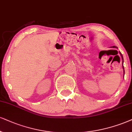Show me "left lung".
I'll use <instances>...</instances> for the list:
<instances>
[{"label": "left lung", "instance_id": "obj_1", "mask_svg": "<svg viewBox=\"0 0 132 132\" xmlns=\"http://www.w3.org/2000/svg\"><path fill=\"white\" fill-rule=\"evenodd\" d=\"M111 48H118V47H116V46H111ZM119 53H120V54H121V56L122 59V64H123V56H122V54H121V52H119ZM122 68H123V75H124V73H125V71H124V68H123V65H122Z\"/></svg>", "mask_w": 132, "mask_h": 132}]
</instances>
